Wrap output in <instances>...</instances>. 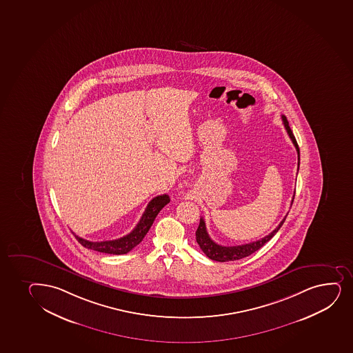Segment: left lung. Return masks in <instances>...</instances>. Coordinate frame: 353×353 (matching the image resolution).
Masks as SVG:
<instances>
[{
    "label": "left lung",
    "instance_id": "1",
    "mask_svg": "<svg viewBox=\"0 0 353 353\" xmlns=\"http://www.w3.org/2000/svg\"><path fill=\"white\" fill-rule=\"evenodd\" d=\"M283 119V124L285 127L288 134H289L290 139L292 141L293 145L296 147L298 154V168H299V161H301V156H299V147H298L297 141L293 136L292 130L290 128L289 122L286 119L285 116H281ZM293 199H294V194H293ZM285 217L284 219L279 223V225L274 229L271 234H268L264 238H261L259 241L256 242L249 243V244H243V245L237 246H223L219 245L217 243H214L211 239L210 236L206 231L205 222L204 219L201 218L199 221V229L196 231V241L199 243V245L201 246L203 252L208 256V257L216 261H237V259H242V258L248 257L250 254H254L257 250L261 249V246L264 245L265 243L269 242L271 238L274 237V234H277L278 230L281 229L283 223L285 222Z\"/></svg>",
    "mask_w": 353,
    "mask_h": 353
}]
</instances>
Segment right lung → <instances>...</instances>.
<instances>
[{
  "label": "right lung",
  "mask_w": 353,
  "mask_h": 353,
  "mask_svg": "<svg viewBox=\"0 0 353 353\" xmlns=\"http://www.w3.org/2000/svg\"><path fill=\"white\" fill-rule=\"evenodd\" d=\"M170 202V199L167 194H161L154 199H151L148 204L147 209L142 214V217L139 219V224L135 226V229L131 231L130 234H128L124 237L119 238L115 241H103V242H90L87 239L75 237L84 248L87 249L103 252V254H128L130 250L134 249L135 246L139 245L142 242L144 236L148 234V231L150 229L154 218L159 214V211L162 210L168 203Z\"/></svg>",
  "instance_id": "add662e5"
}]
</instances>
